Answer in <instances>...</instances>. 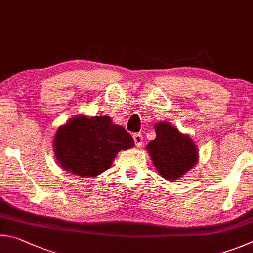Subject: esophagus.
I'll return each mask as SVG.
<instances>
[{"mask_svg":"<svg viewBox=\"0 0 253 253\" xmlns=\"http://www.w3.org/2000/svg\"><path fill=\"white\" fill-rule=\"evenodd\" d=\"M133 139H134V143L138 148H140L141 145H142L143 143V140H142V135H141L140 133H135L133 134Z\"/></svg>","mask_w":253,"mask_h":253,"instance_id":"esophagus-1","label":"esophagus"}]
</instances>
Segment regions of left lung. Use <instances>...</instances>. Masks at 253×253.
I'll list each match as a JSON object with an SVG mask.
<instances>
[{
  "mask_svg": "<svg viewBox=\"0 0 253 253\" xmlns=\"http://www.w3.org/2000/svg\"><path fill=\"white\" fill-rule=\"evenodd\" d=\"M153 126L157 136L147 145L149 156L163 179L179 180L197 165V144L170 122L162 121Z\"/></svg>",
  "mask_w": 253,
  "mask_h": 253,
  "instance_id": "8db88e82",
  "label": "left lung"
}]
</instances>
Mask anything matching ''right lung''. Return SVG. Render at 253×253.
<instances>
[{
  "instance_id": "add662e5",
  "label": "right lung",
  "mask_w": 253,
  "mask_h": 253,
  "mask_svg": "<svg viewBox=\"0 0 253 253\" xmlns=\"http://www.w3.org/2000/svg\"><path fill=\"white\" fill-rule=\"evenodd\" d=\"M133 147L130 133L108 115H75L57 129L53 141L57 165L85 179L103 173L121 150Z\"/></svg>"
}]
</instances>
